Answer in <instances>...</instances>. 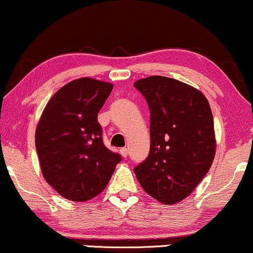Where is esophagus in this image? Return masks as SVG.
Instances as JSON below:
<instances>
[{"mask_svg": "<svg viewBox=\"0 0 253 253\" xmlns=\"http://www.w3.org/2000/svg\"><path fill=\"white\" fill-rule=\"evenodd\" d=\"M120 152H121L122 157L126 158V157H127V154H129V150H127V149H126V148H122V149H121V150H120Z\"/></svg>", "mask_w": 253, "mask_h": 253, "instance_id": "esophagus-1", "label": "esophagus"}]
</instances>
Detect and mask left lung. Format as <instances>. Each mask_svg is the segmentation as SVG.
Listing matches in <instances>:
<instances>
[{
  "mask_svg": "<svg viewBox=\"0 0 253 253\" xmlns=\"http://www.w3.org/2000/svg\"><path fill=\"white\" fill-rule=\"evenodd\" d=\"M150 109V151L133 169L142 188L164 204L183 201L210 170L216 152L207 97L164 76L135 82Z\"/></svg>",
  "mask_w": 253,
  "mask_h": 253,
  "instance_id": "obj_1",
  "label": "left lung"
}]
</instances>
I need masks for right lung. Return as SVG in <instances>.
<instances>
[{"mask_svg": "<svg viewBox=\"0 0 253 253\" xmlns=\"http://www.w3.org/2000/svg\"><path fill=\"white\" fill-rule=\"evenodd\" d=\"M112 84L83 77L65 84L48 102L35 144L44 179L62 197L89 201L108 185L122 156L103 143L97 115Z\"/></svg>", "mask_w": 253, "mask_h": 253, "instance_id": "right-lung-1", "label": "right lung"}]
</instances>
